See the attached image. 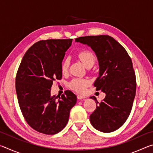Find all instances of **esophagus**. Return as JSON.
Masks as SVG:
<instances>
[{"mask_svg": "<svg viewBox=\"0 0 153 153\" xmlns=\"http://www.w3.org/2000/svg\"><path fill=\"white\" fill-rule=\"evenodd\" d=\"M77 98H78L79 100H83V99H85V98H86L85 97H83V96L79 95V94L77 95Z\"/></svg>", "mask_w": 153, "mask_h": 153, "instance_id": "esophagus-1", "label": "esophagus"}]
</instances>
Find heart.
Segmentation results:
<instances>
[{"instance_id":"1","label":"heart","mask_w":153,"mask_h":153,"mask_svg":"<svg viewBox=\"0 0 153 153\" xmlns=\"http://www.w3.org/2000/svg\"><path fill=\"white\" fill-rule=\"evenodd\" d=\"M77 56L85 66L89 65H94L95 62V56L88 51H82L77 53ZM69 61L67 58H65L61 64V71L63 74H65L69 69ZM90 82L88 79L81 77L74 78L69 83V86L71 89L79 93L85 92L87 86H88Z\"/></svg>"}]
</instances>
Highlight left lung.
I'll return each instance as SVG.
<instances>
[{
	"label": "left lung",
	"mask_w": 153,
	"mask_h": 153,
	"mask_svg": "<svg viewBox=\"0 0 153 153\" xmlns=\"http://www.w3.org/2000/svg\"><path fill=\"white\" fill-rule=\"evenodd\" d=\"M76 42L86 45L94 52L99 76L94 86L106 94L100 103L94 97H90L97 102V108L90 116V123L98 131L112 132L126 122L135 98L136 81L131 58L110 36L79 37Z\"/></svg>",
	"instance_id": "obj_1"
}]
</instances>
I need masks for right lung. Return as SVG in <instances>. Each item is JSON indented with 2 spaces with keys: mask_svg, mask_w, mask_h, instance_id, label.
Instances as JSON below:
<instances>
[{
  "mask_svg": "<svg viewBox=\"0 0 153 153\" xmlns=\"http://www.w3.org/2000/svg\"><path fill=\"white\" fill-rule=\"evenodd\" d=\"M72 39L46 40L28 49L18 69L15 88L18 102L27 123L40 133L53 135L69 120L77 97L70 90L51 96L53 82L61 79V64Z\"/></svg>",
  "mask_w": 153,
  "mask_h": 153,
  "instance_id": "obj_1",
  "label": "right lung"
}]
</instances>
